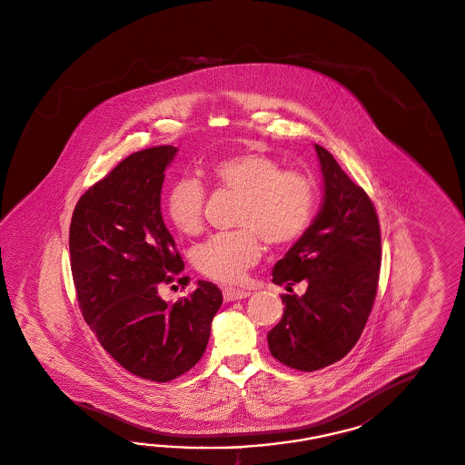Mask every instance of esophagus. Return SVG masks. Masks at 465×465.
Masks as SVG:
<instances>
[{"mask_svg":"<svg viewBox=\"0 0 465 465\" xmlns=\"http://www.w3.org/2000/svg\"><path fill=\"white\" fill-rule=\"evenodd\" d=\"M251 296V291L237 288H223V298L225 302H237V300H245Z\"/></svg>","mask_w":465,"mask_h":465,"instance_id":"1","label":"esophagus"}]
</instances>
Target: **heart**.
<instances>
[{"label": "heart", "mask_w": 465, "mask_h": 465, "mask_svg": "<svg viewBox=\"0 0 465 465\" xmlns=\"http://www.w3.org/2000/svg\"><path fill=\"white\" fill-rule=\"evenodd\" d=\"M208 176L220 191L240 194L232 232H223L194 251V265L203 276L235 284L257 264L262 240L272 247L291 245L313 220L318 186L313 177L286 169L265 152L245 151L216 159ZM206 189L184 177L167 194L165 214L179 233L196 237L204 230Z\"/></svg>", "instance_id": "1"}]
</instances>
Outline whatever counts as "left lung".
I'll list each match as a JSON object with an SVG mask.
<instances>
[{"label": "left lung", "mask_w": 465, "mask_h": 465, "mask_svg": "<svg viewBox=\"0 0 465 465\" xmlns=\"http://www.w3.org/2000/svg\"><path fill=\"white\" fill-rule=\"evenodd\" d=\"M322 163L325 201L302 239L277 262L272 282L288 289L276 327L267 333L272 357L313 372L343 359L364 331L381 271L376 206L333 155L314 145ZM300 282L307 288L293 292Z\"/></svg>", "instance_id": "obj_1"}]
</instances>
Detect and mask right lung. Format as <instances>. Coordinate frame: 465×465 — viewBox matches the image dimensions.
<instances>
[{
    "instance_id": "right-lung-1",
    "label": "right lung",
    "mask_w": 465,
    "mask_h": 465,
    "mask_svg": "<svg viewBox=\"0 0 465 465\" xmlns=\"http://www.w3.org/2000/svg\"><path fill=\"white\" fill-rule=\"evenodd\" d=\"M174 153L173 145L130 153L79 198L69 228L75 296L88 327L118 364L153 382L200 362L223 302L208 281L173 304L159 294L163 284H189L177 276L184 262L161 214L163 171Z\"/></svg>"
}]
</instances>
